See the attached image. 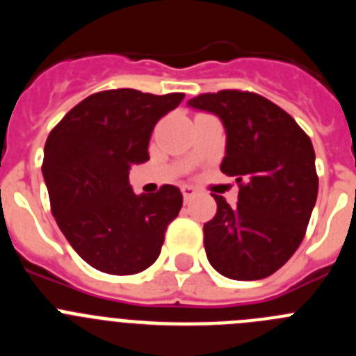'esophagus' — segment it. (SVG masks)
Masks as SVG:
<instances>
[{
    "instance_id": "34e87169",
    "label": "esophagus",
    "mask_w": 356,
    "mask_h": 356,
    "mask_svg": "<svg viewBox=\"0 0 356 356\" xmlns=\"http://www.w3.org/2000/svg\"><path fill=\"white\" fill-rule=\"evenodd\" d=\"M181 194H184V200L188 201L191 197H194V194H196V188L191 187V185H184V187H181Z\"/></svg>"
}]
</instances>
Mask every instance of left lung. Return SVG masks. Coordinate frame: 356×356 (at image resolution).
I'll return each mask as SVG.
<instances>
[{
    "mask_svg": "<svg viewBox=\"0 0 356 356\" xmlns=\"http://www.w3.org/2000/svg\"><path fill=\"white\" fill-rule=\"evenodd\" d=\"M188 105L221 118V171L238 185L235 207L213 194L217 212L203 225L207 259L226 278H267L307 234L319 188L312 140L284 108L250 90L200 94Z\"/></svg>",
    "mask_w": 356,
    "mask_h": 356,
    "instance_id": "left-lung-1",
    "label": "left lung"
}]
</instances>
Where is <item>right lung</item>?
Masks as SVG:
<instances>
[{
	"label": "right lung",
	"mask_w": 356,
	"mask_h": 356,
	"mask_svg": "<svg viewBox=\"0 0 356 356\" xmlns=\"http://www.w3.org/2000/svg\"><path fill=\"white\" fill-rule=\"evenodd\" d=\"M184 97L102 90L72 106L49 131L42 175L53 217L72 250L97 271L135 275L159 259L184 196L175 185L135 194L128 171L149 160L151 131Z\"/></svg>",
	"instance_id": "1"
}]
</instances>
